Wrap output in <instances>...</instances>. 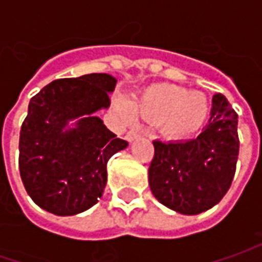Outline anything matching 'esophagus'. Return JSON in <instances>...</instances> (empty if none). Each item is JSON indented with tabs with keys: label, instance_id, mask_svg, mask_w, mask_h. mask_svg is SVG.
I'll return each instance as SVG.
<instances>
[{
	"label": "esophagus",
	"instance_id": "obj_1",
	"mask_svg": "<svg viewBox=\"0 0 262 262\" xmlns=\"http://www.w3.org/2000/svg\"><path fill=\"white\" fill-rule=\"evenodd\" d=\"M137 137H140V131H138V129H134V128H131V129L126 133L125 138L129 141V143H131V141H134V140H136Z\"/></svg>",
	"mask_w": 262,
	"mask_h": 262
}]
</instances>
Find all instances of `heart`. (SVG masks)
<instances>
[{
    "label": "heart",
    "instance_id": "obj_1",
    "mask_svg": "<svg viewBox=\"0 0 262 262\" xmlns=\"http://www.w3.org/2000/svg\"><path fill=\"white\" fill-rule=\"evenodd\" d=\"M121 112L126 118L134 114L157 119L160 133L178 140L194 134L206 122L208 102L200 92H186L184 87L163 83L146 89L129 103V107L121 106Z\"/></svg>",
    "mask_w": 262,
    "mask_h": 262
}]
</instances>
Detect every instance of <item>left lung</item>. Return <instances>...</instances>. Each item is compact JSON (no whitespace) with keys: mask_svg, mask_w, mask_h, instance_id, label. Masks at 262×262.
Listing matches in <instances>:
<instances>
[{"mask_svg":"<svg viewBox=\"0 0 262 262\" xmlns=\"http://www.w3.org/2000/svg\"><path fill=\"white\" fill-rule=\"evenodd\" d=\"M148 185L159 203L181 214H200L225 196L239 155L237 114L222 93L211 100L207 125L186 141L155 140Z\"/></svg>","mask_w":262,"mask_h":262,"instance_id":"8db88e82","label":"left lung"}]
</instances>
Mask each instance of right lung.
<instances>
[{
  "instance_id": "right-lung-1",
  "label": "right lung",
  "mask_w": 262,
  "mask_h": 262,
  "mask_svg": "<svg viewBox=\"0 0 262 262\" xmlns=\"http://www.w3.org/2000/svg\"><path fill=\"white\" fill-rule=\"evenodd\" d=\"M115 77L86 74L59 78L30 99L20 129L18 167L27 194L56 216H73L95 206L106 185L107 160L128 143L93 116L109 107ZM81 117L74 128L70 119Z\"/></svg>"
}]
</instances>
